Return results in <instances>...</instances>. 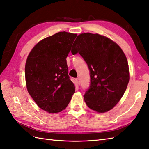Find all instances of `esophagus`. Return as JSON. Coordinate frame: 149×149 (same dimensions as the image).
<instances>
[{
    "label": "esophagus",
    "mask_w": 149,
    "mask_h": 149,
    "mask_svg": "<svg viewBox=\"0 0 149 149\" xmlns=\"http://www.w3.org/2000/svg\"><path fill=\"white\" fill-rule=\"evenodd\" d=\"M75 81H76V82H77V85H78V86L80 84V78H76Z\"/></svg>",
    "instance_id": "1"
}]
</instances>
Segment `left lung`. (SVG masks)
I'll list each match as a JSON object with an SVG mask.
<instances>
[{"mask_svg":"<svg viewBox=\"0 0 149 149\" xmlns=\"http://www.w3.org/2000/svg\"><path fill=\"white\" fill-rule=\"evenodd\" d=\"M77 38L71 53H80L90 71L91 86L84 96L85 102L97 113H105L119 102L129 84L126 56L116 42L98 33H81Z\"/></svg>","mask_w":149,"mask_h":149,"instance_id":"left-lung-1","label":"left lung"}]
</instances>
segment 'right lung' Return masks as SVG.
Listing matches in <instances>:
<instances>
[{
    "mask_svg": "<svg viewBox=\"0 0 149 149\" xmlns=\"http://www.w3.org/2000/svg\"><path fill=\"white\" fill-rule=\"evenodd\" d=\"M77 35L62 31L38 42L25 65L27 90L42 110L51 114L64 110L75 92L66 58Z\"/></svg>",
    "mask_w": 149,
    "mask_h": 149,
    "instance_id": "obj_1",
    "label": "right lung"
}]
</instances>
